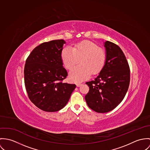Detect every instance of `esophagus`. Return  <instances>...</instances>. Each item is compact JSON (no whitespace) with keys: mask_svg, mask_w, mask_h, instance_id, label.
Listing matches in <instances>:
<instances>
[{"mask_svg":"<svg viewBox=\"0 0 150 150\" xmlns=\"http://www.w3.org/2000/svg\"><path fill=\"white\" fill-rule=\"evenodd\" d=\"M81 83H76V86H77V87H79V86H81Z\"/></svg>","mask_w":150,"mask_h":150,"instance_id":"1","label":"esophagus"}]
</instances>
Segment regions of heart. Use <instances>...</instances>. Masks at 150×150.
<instances>
[{"label": "heart", "instance_id": "b5f03b06", "mask_svg": "<svg viewBox=\"0 0 150 150\" xmlns=\"http://www.w3.org/2000/svg\"><path fill=\"white\" fill-rule=\"evenodd\" d=\"M63 64L67 69H71L80 60V65L74 67L69 72V78L78 82L86 79L91 74L98 73L104 65L105 53L104 50L90 41H84L67 47L61 53Z\"/></svg>", "mask_w": 150, "mask_h": 150}]
</instances>
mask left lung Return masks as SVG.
Masks as SVG:
<instances>
[{
	"mask_svg": "<svg viewBox=\"0 0 150 150\" xmlns=\"http://www.w3.org/2000/svg\"><path fill=\"white\" fill-rule=\"evenodd\" d=\"M105 64L98 75L86 82L89 91L85 96L88 106L97 113H107L121 102L128 90L130 70L126 57L116 44L105 41Z\"/></svg>",
	"mask_w": 150,
	"mask_h": 150,
	"instance_id": "left-lung-1",
	"label": "left lung"
}]
</instances>
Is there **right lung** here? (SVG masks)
Instances as JSON below:
<instances>
[{"mask_svg": "<svg viewBox=\"0 0 150 150\" xmlns=\"http://www.w3.org/2000/svg\"><path fill=\"white\" fill-rule=\"evenodd\" d=\"M66 41L52 40L35 47L26 60L25 84L29 99L39 109L48 112L63 109L76 87L63 83L68 75L61 53Z\"/></svg>", "mask_w": 150, "mask_h": 150, "instance_id": "1", "label": "right lung"}]
</instances>
